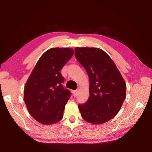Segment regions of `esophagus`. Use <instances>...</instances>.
Here are the masks:
<instances>
[{"mask_svg":"<svg viewBox=\"0 0 152 152\" xmlns=\"http://www.w3.org/2000/svg\"><path fill=\"white\" fill-rule=\"evenodd\" d=\"M77 92H78V91H72V94L74 95V96H77Z\"/></svg>","mask_w":152,"mask_h":152,"instance_id":"obj_1","label":"esophagus"}]
</instances>
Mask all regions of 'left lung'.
Returning <instances> with one entry per match:
<instances>
[{
	"label": "left lung",
	"instance_id": "1",
	"mask_svg": "<svg viewBox=\"0 0 152 152\" xmlns=\"http://www.w3.org/2000/svg\"><path fill=\"white\" fill-rule=\"evenodd\" d=\"M75 57L89 77L90 96L78 104L81 116L92 124L112 119L126 97V84L110 56L97 48H76Z\"/></svg>",
	"mask_w": 152,
	"mask_h": 152
}]
</instances>
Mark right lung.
Returning a JSON list of instances; mask_svg holds the SVG:
<instances>
[{
	"label": "right lung",
	"instance_id": "add662e5",
	"mask_svg": "<svg viewBox=\"0 0 152 152\" xmlns=\"http://www.w3.org/2000/svg\"><path fill=\"white\" fill-rule=\"evenodd\" d=\"M72 49L53 48L41 56L25 84L24 101L30 115L43 125H51L63 118L70 92L64 88L61 74L72 57Z\"/></svg>",
	"mask_w": 152,
	"mask_h": 152
}]
</instances>
